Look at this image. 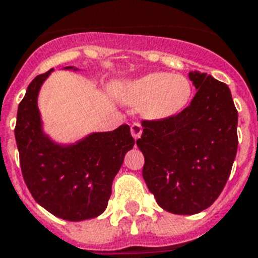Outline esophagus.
Segmentation results:
<instances>
[{"label": "esophagus", "mask_w": 258, "mask_h": 258, "mask_svg": "<svg viewBox=\"0 0 258 258\" xmlns=\"http://www.w3.org/2000/svg\"><path fill=\"white\" fill-rule=\"evenodd\" d=\"M131 135H133V138L137 141V139H139L142 135V125L139 124V123H134L133 125H131Z\"/></svg>", "instance_id": "obj_1"}]
</instances>
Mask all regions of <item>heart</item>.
Returning a JSON list of instances; mask_svg holds the SVG:
<instances>
[{
    "mask_svg": "<svg viewBox=\"0 0 258 258\" xmlns=\"http://www.w3.org/2000/svg\"><path fill=\"white\" fill-rule=\"evenodd\" d=\"M113 95L127 104H141L142 116L147 120L162 121L176 116L187 107L192 87L183 75L153 72L116 83Z\"/></svg>",
    "mask_w": 258,
    "mask_h": 258,
    "instance_id": "obj_1",
    "label": "heart"
}]
</instances>
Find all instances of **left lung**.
Returning a JSON list of instances; mask_svg holds the SVG:
<instances>
[{
    "mask_svg": "<svg viewBox=\"0 0 258 258\" xmlns=\"http://www.w3.org/2000/svg\"><path fill=\"white\" fill-rule=\"evenodd\" d=\"M188 107L162 121H143L137 145L143 178L163 210L190 216L208 209L225 187L236 159L238 113L225 83L198 71Z\"/></svg>",
    "mask_w": 258,
    "mask_h": 258,
    "instance_id": "left-lung-1",
    "label": "left lung"
}]
</instances>
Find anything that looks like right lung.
<instances>
[{"label":"right lung","instance_id":"right-lung-1","mask_svg":"<svg viewBox=\"0 0 258 258\" xmlns=\"http://www.w3.org/2000/svg\"><path fill=\"white\" fill-rule=\"evenodd\" d=\"M52 72L34 78L18 105L14 135L24 180L36 202L53 216L67 221L96 218L107 208L113 178L135 141L128 124L71 143L54 141L38 109V93Z\"/></svg>","mask_w":258,"mask_h":258}]
</instances>
